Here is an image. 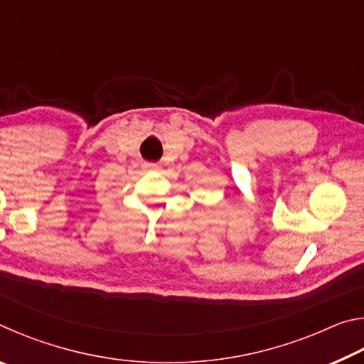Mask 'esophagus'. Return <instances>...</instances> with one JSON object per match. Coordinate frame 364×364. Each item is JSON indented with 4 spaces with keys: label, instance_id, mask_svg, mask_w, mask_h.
Returning a JSON list of instances; mask_svg holds the SVG:
<instances>
[{
    "label": "esophagus",
    "instance_id": "obj_1",
    "mask_svg": "<svg viewBox=\"0 0 364 364\" xmlns=\"http://www.w3.org/2000/svg\"><path fill=\"white\" fill-rule=\"evenodd\" d=\"M159 167L157 164H152V162H147V164H144V168H147V170H156Z\"/></svg>",
    "mask_w": 364,
    "mask_h": 364
}]
</instances>
